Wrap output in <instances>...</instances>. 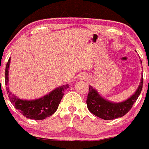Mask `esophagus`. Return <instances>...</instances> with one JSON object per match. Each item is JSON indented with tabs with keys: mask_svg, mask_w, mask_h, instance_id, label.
<instances>
[{
	"mask_svg": "<svg viewBox=\"0 0 149 149\" xmlns=\"http://www.w3.org/2000/svg\"><path fill=\"white\" fill-rule=\"evenodd\" d=\"M79 80H86L88 79V76L86 73H81L78 76Z\"/></svg>",
	"mask_w": 149,
	"mask_h": 149,
	"instance_id": "34e87169",
	"label": "esophagus"
}]
</instances>
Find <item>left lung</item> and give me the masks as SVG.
<instances>
[{"instance_id": "left-lung-1", "label": "left lung", "mask_w": 149, "mask_h": 149, "mask_svg": "<svg viewBox=\"0 0 149 149\" xmlns=\"http://www.w3.org/2000/svg\"><path fill=\"white\" fill-rule=\"evenodd\" d=\"M141 63V60H140ZM143 85V76L141 75L139 86L136 91L125 101L120 102H111L100 95L95 88L89 86V91L86 100L87 108L95 116L105 120H111L125 116L131 109L133 104L139 96Z\"/></svg>"}]
</instances>
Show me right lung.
Wrapping results in <instances>:
<instances>
[{
    "label": "right lung",
    "mask_w": 149,
    "mask_h": 149,
    "mask_svg": "<svg viewBox=\"0 0 149 149\" xmlns=\"http://www.w3.org/2000/svg\"><path fill=\"white\" fill-rule=\"evenodd\" d=\"M10 58L8 60L5 69V84L9 83V67ZM69 88V85L61 86L54 89L49 93L35 100H23L12 93L9 87H6L8 97L17 109L26 118L35 120H42L54 114L57 110L59 104L63 96V93Z\"/></svg>",
    "instance_id": "1"
}]
</instances>
